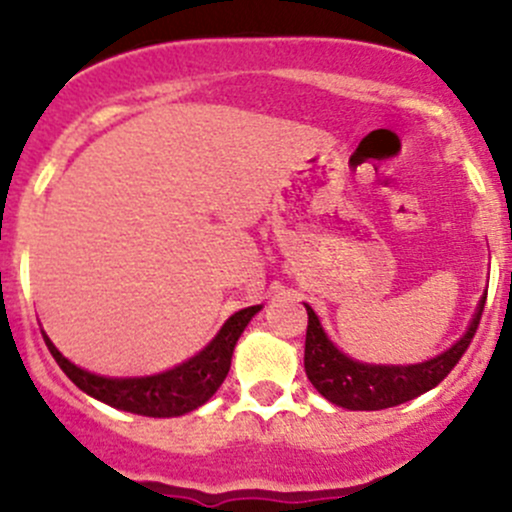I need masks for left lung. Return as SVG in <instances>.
Instances as JSON below:
<instances>
[{"label": "left lung", "mask_w": 512, "mask_h": 512, "mask_svg": "<svg viewBox=\"0 0 512 512\" xmlns=\"http://www.w3.org/2000/svg\"><path fill=\"white\" fill-rule=\"evenodd\" d=\"M307 307V342H304V371L312 381L314 389L332 401L334 406H342L349 411H381L391 406L406 404L416 396L426 394L433 386L441 384L453 366L458 364L471 344L480 324V314L485 307V294L480 297L476 314L468 324L466 334L433 359L421 361V364H361V361L349 359L347 354L334 347L332 339L324 332L322 322Z\"/></svg>", "instance_id": "8db88e82"}]
</instances>
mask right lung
I'll return each mask as SVG.
<instances>
[{"label":"right lung","instance_id":"add662e5","mask_svg":"<svg viewBox=\"0 0 512 512\" xmlns=\"http://www.w3.org/2000/svg\"><path fill=\"white\" fill-rule=\"evenodd\" d=\"M262 309V304L255 307H245L240 312L232 314L223 324L213 342L190 356L183 364L173 366L168 371H160L153 376H131V379H111V376H98L91 371L81 369V366L71 364L59 349L51 344V339L44 334V342L49 347L51 356L56 364L61 366L66 376L79 386L84 394L94 396V399L103 401V404L113 406V409L128 411V414L138 416H153V418H170V416H183L203 406L220 384L225 381L227 371H230L232 352L250 324Z\"/></svg>","mask_w":512,"mask_h":512}]
</instances>
